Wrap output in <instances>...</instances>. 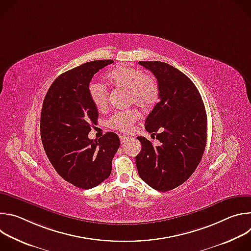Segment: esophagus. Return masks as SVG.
<instances>
[{
  "label": "esophagus",
  "mask_w": 251,
  "mask_h": 251,
  "mask_svg": "<svg viewBox=\"0 0 251 251\" xmlns=\"http://www.w3.org/2000/svg\"><path fill=\"white\" fill-rule=\"evenodd\" d=\"M120 141H121V144H124V143L128 141V138L125 136H120Z\"/></svg>",
  "instance_id": "obj_1"
}]
</instances>
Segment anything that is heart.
Returning a JSON list of instances; mask_svg holds the SVG:
<instances>
[{"mask_svg": "<svg viewBox=\"0 0 251 251\" xmlns=\"http://www.w3.org/2000/svg\"><path fill=\"white\" fill-rule=\"evenodd\" d=\"M107 79L115 87L127 89V102L136 104L139 107L150 106L158 96L159 87L154 77L146 75L144 71L126 64L119 65L107 75ZM89 96L98 109H103L108 103V90L96 82L89 85ZM138 112L134 109H127L113 113L107 124L109 127L121 132H128L133 123L138 119Z\"/></svg>", "mask_w": 251, "mask_h": 251, "instance_id": "1", "label": "heart"}]
</instances>
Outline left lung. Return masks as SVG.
Segmentation results:
<instances>
[{
    "label": "left lung",
    "mask_w": 251,
    "mask_h": 251,
    "mask_svg": "<svg viewBox=\"0 0 251 251\" xmlns=\"http://www.w3.org/2000/svg\"><path fill=\"white\" fill-rule=\"evenodd\" d=\"M158 81L159 101L145 121L153 146L137 137L142 150L136 156L140 177L151 188L167 192L184 184L200 164L206 144V113L194 82L182 71L162 61H139Z\"/></svg>",
    "instance_id": "left-lung-1"
}]
</instances>
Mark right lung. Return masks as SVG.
I'll use <instances>...</instances> for the list:
<instances>
[{"label":"right lung","instance_id":"right-lung-1","mask_svg":"<svg viewBox=\"0 0 251 251\" xmlns=\"http://www.w3.org/2000/svg\"><path fill=\"white\" fill-rule=\"evenodd\" d=\"M112 62L93 60L60 75L43 103L41 137L46 154L63 180L83 190L108 178L120 146V139L113 132L98 140L88 138L98 118L89 83L95 74Z\"/></svg>","mask_w":251,"mask_h":251}]
</instances>
